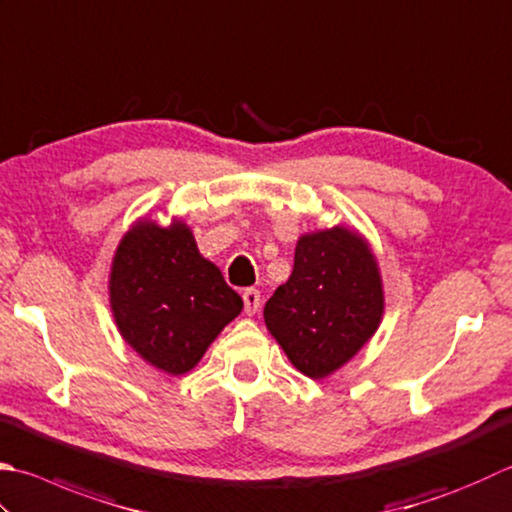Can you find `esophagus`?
Segmentation results:
<instances>
[{
    "label": "esophagus",
    "mask_w": 512,
    "mask_h": 512,
    "mask_svg": "<svg viewBox=\"0 0 512 512\" xmlns=\"http://www.w3.org/2000/svg\"><path fill=\"white\" fill-rule=\"evenodd\" d=\"M242 297H244L246 315H255L259 310V304H262V295H259V290L257 288H246Z\"/></svg>",
    "instance_id": "34e87169"
}]
</instances>
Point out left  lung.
Listing matches in <instances>:
<instances>
[{
  "label": "left lung",
  "mask_w": 512,
  "mask_h": 512,
  "mask_svg": "<svg viewBox=\"0 0 512 512\" xmlns=\"http://www.w3.org/2000/svg\"><path fill=\"white\" fill-rule=\"evenodd\" d=\"M384 286L366 239L333 226L297 239L295 266L264 306L270 335L299 373L333 375L375 335Z\"/></svg>",
  "instance_id": "8db88e82"
}]
</instances>
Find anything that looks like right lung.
<instances>
[{"label": "right lung", "instance_id": "1", "mask_svg": "<svg viewBox=\"0 0 512 512\" xmlns=\"http://www.w3.org/2000/svg\"><path fill=\"white\" fill-rule=\"evenodd\" d=\"M119 335L150 366L184 375L204 357L244 302L202 257L182 219H139L119 242L108 279Z\"/></svg>", "mask_w": 512, "mask_h": 512}]
</instances>
